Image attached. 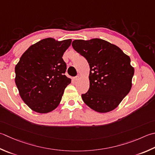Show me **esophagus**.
<instances>
[{
  "label": "esophagus",
  "instance_id": "obj_1",
  "mask_svg": "<svg viewBox=\"0 0 155 155\" xmlns=\"http://www.w3.org/2000/svg\"><path fill=\"white\" fill-rule=\"evenodd\" d=\"M79 79H80L79 77H74V78H73V80H74V81H77L79 80Z\"/></svg>",
  "mask_w": 155,
  "mask_h": 155
}]
</instances>
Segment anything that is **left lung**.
Returning a JSON list of instances; mask_svg holds the SVG:
<instances>
[{
	"label": "left lung",
	"mask_w": 155,
	"mask_h": 155,
	"mask_svg": "<svg viewBox=\"0 0 155 155\" xmlns=\"http://www.w3.org/2000/svg\"><path fill=\"white\" fill-rule=\"evenodd\" d=\"M72 45L89 64V89L82 95L87 106L99 113L116 109L132 85L134 68L119 47L104 39H76Z\"/></svg>",
	"instance_id": "1"
}]
</instances>
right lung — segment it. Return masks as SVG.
<instances>
[{
    "instance_id": "1",
    "label": "right lung",
    "mask_w": 155,
    "mask_h": 155,
    "mask_svg": "<svg viewBox=\"0 0 155 155\" xmlns=\"http://www.w3.org/2000/svg\"><path fill=\"white\" fill-rule=\"evenodd\" d=\"M72 39L58 41L48 38L31 45L15 68V84L21 98L39 114L55 110L71 79L64 74V53Z\"/></svg>"
}]
</instances>
